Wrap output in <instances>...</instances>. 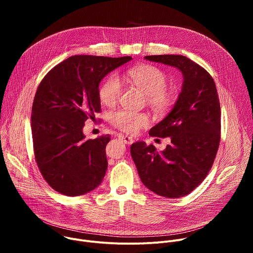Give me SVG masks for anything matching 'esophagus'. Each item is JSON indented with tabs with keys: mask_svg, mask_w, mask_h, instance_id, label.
<instances>
[{
	"mask_svg": "<svg viewBox=\"0 0 253 253\" xmlns=\"http://www.w3.org/2000/svg\"><path fill=\"white\" fill-rule=\"evenodd\" d=\"M119 139H121L126 144H132L134 142V139L132 137H130V136H127V135L119 134Z\"/></svg>",
	"mask_w": 253,
	"mask_h": 253,
	"instance_id": "obj_1",
	"label": "esophagus"
}]
</instances>
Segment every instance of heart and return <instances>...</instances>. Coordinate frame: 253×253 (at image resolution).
Segmentation results:
<instances>
[{
	"label": "heart",
	"mask_w": 253,
	"mask_h": 253,
	"mask_svg": "<svg viewBox=\"0 0 253 253\" xmlns=\"http://www.w3.org/2000/svg\"><path fill=\"white\" fill-rule=\"evenodd\" d=\"M125 78L146 94L147 103L157 111H166L174 101V94L167 88L168 77L160 68L152 65H141L126 71ZM123 86L117 75L108 76L99 88L100 101L106 106L115 105L121 97ZM111 123L127 133H136L147 126L145 114L129 110H118L111 114Z\"/></svg>",
	"instance_id": "b5f03b06"
}]
</instances>
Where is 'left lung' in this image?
Segmentation results:
<instances>
[{"instance_id":"8db88e82","label":"left lung","mask_w":253,"mask_h":253,"mask_svg":"<svg viewBox=\"0 0 253 253\" xmlns=\"http://www.w3.org/2000/svg\"><path fill=\"white\" fill-rule=\"evenodd\" d=\"M145 59L178 68L184 82L172 111L149 132L152 137L170 138L166 149L158 152L140 141L132 144L130 152L144 185L160 196L179 198L200 185L213 165L221 133L219 98L211 75L187 57Z\"/></svg>"}]
</instances>
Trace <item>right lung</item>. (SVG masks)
<instances>
[{"label": "right lung", "mask_w": 253, "mask_h": 253, "mask_svg": "<svg viewBox=\"0 0 253 253\" xmlns=\"http://www.w3.org/2000/svg\"><path fill=\"white\" fill-rule=\"evenodd\" d=\"M130 60V56H72L41 81L32 107L33 148L43 178L57 192L78 196L101 184L110 136L84 140L83 127L101 111L100 81Z\"/></svg>", "instance_id": "right-lung-1"}]
</instances>
